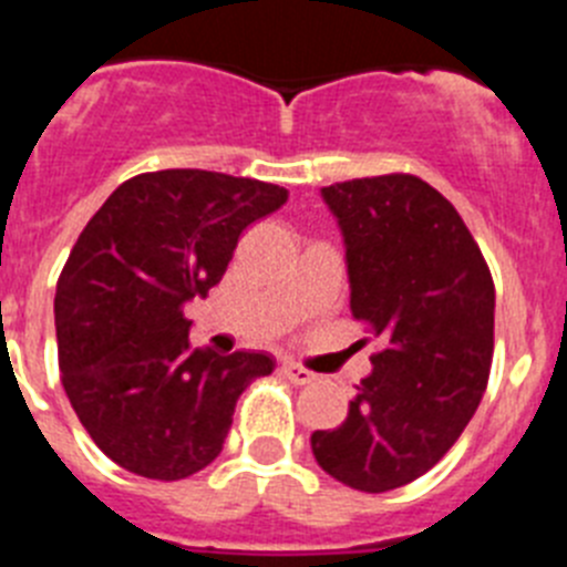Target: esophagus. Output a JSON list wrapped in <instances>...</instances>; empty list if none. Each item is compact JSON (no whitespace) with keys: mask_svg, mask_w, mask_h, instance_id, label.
<instances>
[{"mask_svg":"<svg viewBox=\"0 0 567 567\" xmlns=\"http://www.w3.org/2000/svg\"><path fill=\"white\" fill-rule=\"evenodd\" d=\"M280 369H284V374H287V378L298 385H307L315 380V372H309V369H303V365H298V363H284Z\"/></svg>","mask_w":567,"mask_h":567,"instance_id":"34e87169","label":"esophagus"}]
</instances>
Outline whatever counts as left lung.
I'll list each match as a JSON object with an SVG mask.
<instances>
[{"instance_id": "obj_1", "label": "left lung", "mask_w": 567, "mask_h": 567, "mask_svg": "<svg viewBox=\"0 0 567 567\" xmlns=\"http://www.w3.org/2000/svg\"><path fill=\"white\" fill-rule=\"evenodd\" d=\"M346 244L352 315L383 349L349 417L312 434L318 465L383 494L443 460L477 412L494 354V280L449 198L417 175L320 189Z\"/></svg>"}]
</instances>
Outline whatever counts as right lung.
I'll list each match as a JSON object with an SVG mask.
<instances>
[{
    "instance_id": "1",
    "label": "right lung",
    "mask_w": 567,
    "mask_h": 567,
    "mask_svg": "<svg viewBox=\"0 0 567 567\" xmlns=\"http://www.w3.org/2000/svg\"><path fill=\"white\" fill-rule=\"evenodd\" d=\"M287 198L255 178L158 169L124 182L82 229L53 300L59 369L113 463L169 483L221 454L240 392L275 360L193 349L184 303L207 298L240 233Z\"/></svg>"
}]
</instances>
